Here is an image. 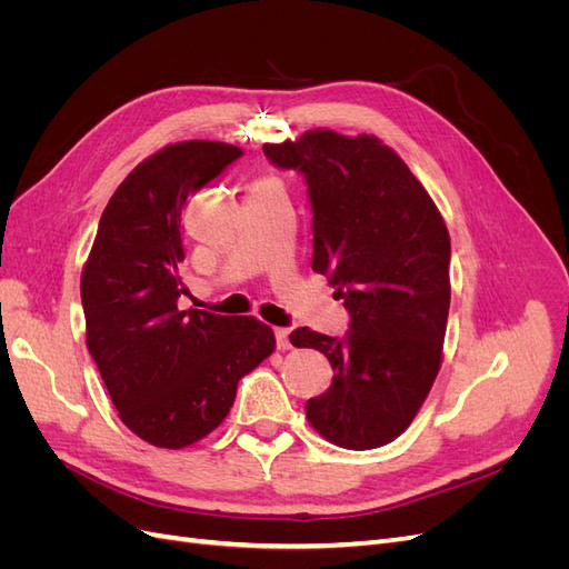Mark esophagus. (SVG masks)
<instances>
[{"mask_svg": "<svg viewBox=\"0 0 569 569\" xmlns=\"http://www.w3.org/2000/svg\"><path fill=\"white\" fill-rule=\"evenodd\" d=\"M274 341H278V349H291V339H289V327H274Z\"/></svg>", "mask_w": 569, "mask_h": 569, "instance_id": "34e87169", "label": "esophagus"}]
</instances>
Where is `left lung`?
Returning <instances> with one entry per match:
<instances>
[{
	"mask_svg": "<svg viewBox=\"0 0 569 569\" xmlns=\"http://www.w3.org/2000/svg\"><path fill=\"white\" fill-rule=\"evenodd\" d=\"M263 153L303 176L311 266L349 311L343 337L308 327L289 335L335 370L330 389L306 403L308 422L343 449H377L412 422L441 366L449 230L399 153L377 137L313 130L297 142L263 144Z\"/></svg>",
	"mask_w": 569,
	"mask_h": 569,
	"instance_id": "8db88e82",
	"label": "left lung"
}]
</instances>
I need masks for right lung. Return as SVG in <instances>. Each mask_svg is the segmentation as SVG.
Instances as JSON below:
<instances>
[{
    "mask_svg": "<svg viewBox=\"0 0 569 569\" xmlns=\"http://www.w3.org/2000/svg\"><path fill=\"white\" fill-rule=\"evenodd\" d=\"M242 157L192 140L153 153L101 213L82 270L88 349L132 432L161 449L203 439L226 420L237 382L274 349L256 318L180 311L182 213L203 184Z\"/></svg>",
    "mask_w": 569,
    "mask_h": 569,
    "instance_id": "1",
    "label": "right lung"
}]
</instances>
